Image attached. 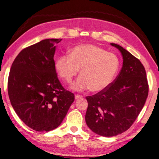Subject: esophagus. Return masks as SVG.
<instances>
[{
    "instance_id": "esophagus-1",
    "label": "esophagus",
    "mask_w": 159,
    "mask_h": 159,
    "mask_svg": "<svg viewBox=\"0 0 159 159\" xmlns=\"http://www.w3.org/2000/svg\"><path fill=\"white\" fill-rule=\"evenodd\" d=\"M81 98H82V96H80V95H75V99L77 100V99H80Z\"/></svg>"
}]
</instances>
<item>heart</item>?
Instances as JSON below:
<instances>
[{
	"label": "heart",
	"mask_w": 159,
	"mask_h": 159,
	"mask_svg": "<svg viewBox=\"0 0 159 159\" xmlns=\"http://www.w3.org/2000/svg\"><path fill=\"white\" fill-rule=\"evenodd\" d=\"M55 67L58 75L65 82L70 83L80 71V77L73 83V90L90 89L92 92H100L109 87L117 76L120 61L115 54L98 46L85 44L69 50V55L57 58Z\"/></svg>",
	"instance_id": "b5f03b06"
}]
</instances>
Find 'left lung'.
<instances>
[{
  "label": "left lung",
  "mask_w": 159,
  "mask_h": 159,
  "mask_svg": "<svg viewBox=\"0 0 159 159\" xmlns=\"http://www.w3.org/2000/svg\"><path fill=\"white\" fill-rule=\"evenodd\" d=\"M123 57L118 76L106 90L87 96L86 124L93 132L115 136L128 129L140 114L148 94L145 69L140 60L122 46L111 44Z\"/></svg>",
  "instance_id": "1"
}]
</instances>
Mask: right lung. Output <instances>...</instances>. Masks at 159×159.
Wrapping results in <instances>:
<instances>
[{
	"label": "right lung",
	"instance_id": "obj_1",
	"mask_svg": "<svg viewBox=\"0 0 159 159\" xmlns=\"http://www.w3.org/2000/svg\"><path fill=\"white\" fill-rule=\"evenodd\" d=\"M62 39H45L19 53L11 65L8 94L15 113L37 131L57 128L74 101L62 86L55 67L56 46Z\"/></svg>",
	"mask_w": 159,
	"mask_h": 159
}]
</instances>
